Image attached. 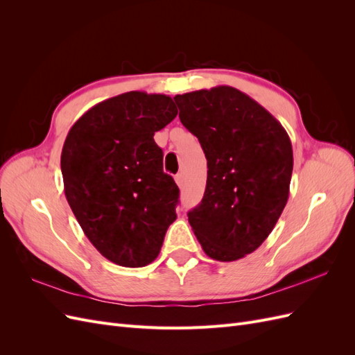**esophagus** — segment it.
<instances>
[{
  "instance_id": "34e87169",
  "label": "esophagus",
  "mask_w": 355,
  "mask_h": 355,
  "mask_svg": "<svg viewBox=\"0 0 355 355\" xmlns=\"http://www.w3.org/2000/svg\"><path fill=\"white\" fill-rule=\"evenodd\" d=\"M175 180H176V184H178L179 187H182V184H184V175L178 173V175L175 176Z\"/></svg>"
}]
</instances>
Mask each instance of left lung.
<instances>
[{
  "label": "left lung",
  "mask_w": 355,
  "mask_h": 355,
  "mask_svg": "<svg viewBox=\"0 0 355 355\" xmlns=\"http://www.w3.org/2000/svg\"><path fill=\"white\" fill-rule=\"evenodd\" d=\"M175 102L209 168L189 225L211 259H241L266 240L286 207L292 142L263 106L230 85L178 94Z\"/></svg>",
  "instance_id": "obj_1"
}]
</instances>
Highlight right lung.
I'll list each match as a JSON object with an SVG mask.
<instances>
[{
  "mask_svg": "<svg viewBox=\"0 0 355 355\" xmlns=\"http://www.w3.org/2000/svg\"><path fill=\"white\" fill-rule=\"evenodd\" d=\"M176 115L170 96L123 93L83 114L63 144L67 200L90 243L116 265L151 263L178 218L179 188L154 141Z\"/></svg>",
  "mask_w": 355,
  "mask_h": 355,
  "instance_id": "add662e5",
  "label": "right lung"
}]
</instances>
